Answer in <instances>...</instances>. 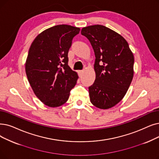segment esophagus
Here are the masks:
<instances>
[{
  "mask_svg": "<svg viewBox=\"0 0 159 159\" xmlns=\"http://www.w3.org/2000/svg\"><path fill=\"white\" fill-rule=\"evenodd\" d=\"M82 73H83V71H82V70H79V71H78V73H79V77H81L82 75Z\"/></svg>",
  "mask_w": 159,
  "mask_h": 159,
  "instance_id": "obj_1",
  "label": "esophagus"
}]
</instances>
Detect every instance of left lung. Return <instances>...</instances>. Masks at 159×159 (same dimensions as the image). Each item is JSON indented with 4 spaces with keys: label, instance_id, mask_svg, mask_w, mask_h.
I'll return each mask as SVG.
<instances>
[{
    "label": "left lung",
    "instance_id": "obj_1",
    "mask_svg": "<svg viewBox=\"0 0 159 159\" xmlns=\"http://www.w3.org/2000/svg\"><path fill=\"white\" fill-rule=\"evenodd\" d=\"M81 34L90 42L95 53V80L88 88L90 101L101 109H108L121 101L134 75V58L127 41L107 27H84Z\"/></svg>",
    "mask_w": 159,
    "mask_h": 159
}]
</instances>
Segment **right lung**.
Instances as JSON below:
<instances>
[{
  "label": "right lung",
  "mask_w": 159,
  "mask_h": 159,
  "mask_svg": "<svg viewBox=\"0 0 159 159\" xmlns=\"http://www.w3.org/2000/svg\"><path fill=\"white\" fill-rule=\"evenodd\" d=\"M80 32L67 25L54 26L37 36L25 63L27 79L34 93L45 105H64L79 79L68 66V51L73 38Z\"/></svg>",
  "instance_id": "1"
}]
</instances>
